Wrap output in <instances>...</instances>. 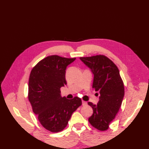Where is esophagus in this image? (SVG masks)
Returning <instances> with one entry per match:
<instances>
[{"label":"esophagus","instance_id":"esophagus-1","mask_svg":"<svg viewBox=\"0 0 149 149\" xmlns=\"http://www.w3.org/2000/svg\"><path fill=\"white\" fill-rule=\"evenodd\" d=\"M82 104L83 106H85V105H86L87 104V103L86 101H82Z\"/></svg>","mask_w":149,"mask_h":149}]
</instances>
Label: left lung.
I'll use <instances>...</instances> for the list:
<instances>
[{
    "label": "left lung",
    "instance_id": "left-lung-1",
    "mask_svg": "<svg viewBox=\"0 0 149 149\" xmlns=\"http://www.w3.org/2000/svg\"><path fill=\"white\" fill-rule=\"evenodd\" d=\"M80 59L91 69L94 74L92 88L100 94L97 104L88 103L93 109L88 121L97 130H107L119 112L125 94L119 69L103 55L80 57Z\"/></svg>",
    "mask_w": 149,
    "mask_h": 149
}]
</instances>
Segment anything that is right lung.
<instances>
[{"label": "right lung", "mask_w": 149, "mask_h": 149, "mask_svg": "<svg viewBox=\"0 0 149 149\" xmlns=\"http://www.w3.org/2000/svg\"><path fill=\"white\" fill-rule=\"evenodd\" d=\"M75 60L50 55L39 61L30 73L29 101L40 124L52 132L65 129L73 112L82 104L79 97L68 100L61 95L60 88L66 84V66Z\"/></svg>", "instance_id": "obj_1"}]
</instances>
